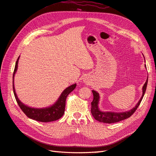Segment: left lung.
<instances>
[{
    "label": "left lung",
    "instance_id": "8db88e82",
    "mask_svg": "<svg viewBox=\"0 0 156 156\" xmlns=\"http://www.w3.org/2000/svg\"><path fill=\"white\" fill-rule=\"evenodd\" d=\"M147 84H148V78L143 87L142 97H141V98L140 99V100L137 103V104L135 105V107H133L132 109L129 110V111L122 112L101 111L98 108V103H99V100H100V95H99V94L97 92L92 90L93 96H94L93 101L91 103V105H92L91 113L92 116L96 120L100 122H103V123H107V124L115 123V122H118L125 120L126 119H128V118H129L136 111V108H137L139 106L140 103L141 101H142L143 96L144 95V93L146 92Z\"/></svg>",
    "mask_w": 156,
    "mask_h": 156
}]
</instances>
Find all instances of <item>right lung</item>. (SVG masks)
I'll return each mask as SVG.
<instances>
[{
	"instance_id": "right-lung-1",
	"label": "right lung",
	"mask_w": 156,
	"mask_h": 156,
	"mask_svg": "<svg viewBox=\"0 0 156 156\" xmlns=\"http://www.w3.org/2000/svg\"><path fill=\"white\" fill-rule=\"evenodd\" d=\"M20 58L19 56L15 66V69L13 71V94L15 96L16 100L17 101V104L21 108V109L23 112L29 118V119H33L36 121H39L41 122H49L55 121L60 119L64 115V111H65V106H66V100L67 96L68 94L72 92L73 90L76 87V84H73L72 85L66 88L64 90L61 94L60 96L58 99V100L55 102V104L51 105V107L47 108H32L28 107L19 100L17 94L16 93L15 88H14L13 84V79L14 75H15L17 69V64L18 60Z\"/></svg>"
}]
</instances>
